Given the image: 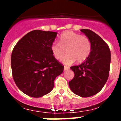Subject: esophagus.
<instances>
[{
	"label": "esophagus",
	"instance_id": "esophagus-1",
	"mask_svg": "<svg viewBox=\"0 0 121 121\" xmlns=\"http://www.w3.org/2000/svg\"><path fill=\"white\" fill-rule=\"evenodd\" d=\"M69 67H67V66H64V71H66V70H68Z\"/></svg>",
	"mask_w": 121,
	"mask_h": 121
}]
</instances>
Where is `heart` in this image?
Here are the masks:
<instances>
[{
  "label": "heart",
  "mask_w": 121,
  "mask_h": 121,
  "mask_svg": "<svg viewBox=\"0 0 121 121\" xmlns=\"http://www.w3.org/2000/svg\"><path fill=\"white\" fill-rule=\"evenodd\" d=\"M92 45L88 37L75 32L68 31L61 35L60 42L54 41L50 45V50L54 57L60 60L65 54L67 55L62 62L69 65L76 61L82 63L86 61L91 54Z\"/></svg>",
  "instance_id": "heart-1"
}]
</instances>
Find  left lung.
Listing matches in <instances>:
<instances>
[{"label": "left lung", "mask_w": 121, "mask_h": 121, "mask_svg": "<svg viewBox=\"0 0 121 121\" xmlns=\"http://www.w3.org/2000/svg\"><path fill=\"white\" fill-rule=\"evenodd\" d=\"M91 42V54L79 65L72 66L74 76L69 82L74 93L82 97L96 95L106 83L109 73L111 52L107 43L101 37L88 29L80 30Z\"/></svg>", "instance_id": "obj_1"}]
</instances>
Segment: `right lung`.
Wrapping results in <instances>:
<instances>
[{"label": "right lung", "instance_id": "1", "mask_svg": "<svg viewBox=\"0 0 121 121\" xmlns=\"http://www.w3.org/2000/svg\"><path fill=\"white\" fill-rule=\"evenodd\" d=\"M56 35L54 32L33 30L22 37L13 49V78L18 88L31 97H41L50 93L55 78L63 73V65L50 50Z\"/></svg>", "mask_w": 121, "mask_h": 121}]
</instances>
